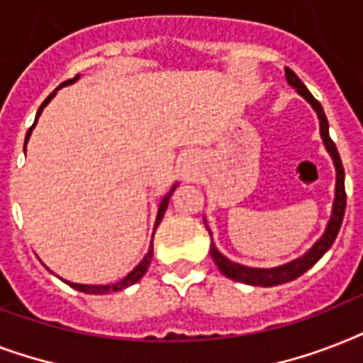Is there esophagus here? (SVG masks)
Here are the masks:
<instances>
[{
	"instance_id": "1",
	"label": "esophagus",
	"mask_w": 363,
	"mask_h": 363,
	"mask_svg": "<svg viewBox=\"0 0 363 363\" xmlns=\"http://www.w3.org/2000/svg\"><path fill=\"white\" fill-rule=\"evenodd\" d=\"M184 162H186V165H190V158H186Z\"/></svg>"
}]
</instances>
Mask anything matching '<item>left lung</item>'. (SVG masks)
Segmentation results:
<instances>
[{
    "mask_svg": "<svg viewBox=\"0 0 363 363\" xmlns=\"http://www.w3.org/2000/svg\"><path fill=\"white\" fill-rule=\"evenodd\" d=\"M286 81L290 86L296 88L298 94H301V96L313 105V109L316 111V115L320 118L322 139H324V145H326L328 152L332 154L333 164H335V169H337L335 201H333L332 218L328 222V228L326 232H324V235L311 247L309 252H305L301 258L294 259V262H290V264L286 265H281V267H273V269H252V267H245V265L233 264V262H230L226 256H222V254L218 252V248L215 247V242H211V256L215 259V264L218 265V269H220L228 279H233V281L238 282H245V284H252V286H277V284H284V282L294 281V279H298V277L303 275L305 271L311 269V267L326 254L328 248L332 247L335 238H337L339 228H341V222H343L345 216V207H347L345 169L343 164H341V158H339L337 147H335V143L332 141L330 131H328V118L326 115H324V109H322V105L318 104V99H315V96L307 90V86L299 81V77L296 75L290 67H286Z\"/></svg>",
    "mask_w": 363,
    "mask_h": 363,
    "instance_id": "obj_1",
    "label": "left lung"
}]
</instances>
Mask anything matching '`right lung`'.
Wrapping results in <instances>:
<instances>
[{
    "label": "right lung",
    "mask_w": 363,
    "mask_h": 363,
    "mask_svg": "<svg viewBox=\"0 0 363 363\" xmlns=\"http://www.w3.org/2000/svg\"><path fill=\"white\" fill-rule=\"evenodd\" d=\"M77 79H79V75H75V77H73V79H69V81H65L64 84H62V86H67V84H71V82H75ZM52 96H54V94H50V96H48V98L45 99V101H43V105H41V107H39V111H37V116L41 115L43 107H45V105H47L48 101H50V99H52ZM37 116H35V122H37ZM35 122L31 124V128H30V130H28V133H26V143H28V139H30V133H31V130H33V125H35ZM175 188L177 186L171 188V192L167 194V196H165L164 199H162V203H160L158 216H156V224H154V228L158 226L160 220L164 218V213H165V209H167V203H169L171 194H173V190H175ZM152 239H154V235H152ZM152 250H154V245H152V241H150V247H148L147 256H145V258H143L141 262H139V265H137L135 269L131 271V273H128V275H125L124 279H122V281L113 282V284H104V286H101V284H99V286H88V284H75V282H67V284H69L71 288H75V290H79V292H84V294H109V292H118V290H124V288L131 286V284H135V282L139 281V279H141V277L145 275V273H147L148 265H150V259H152Z\"/></svg>",
    "instance_id": "1"
}]
</instances>
